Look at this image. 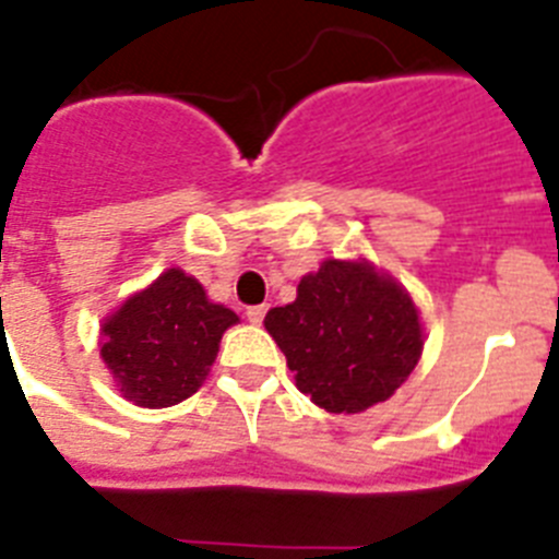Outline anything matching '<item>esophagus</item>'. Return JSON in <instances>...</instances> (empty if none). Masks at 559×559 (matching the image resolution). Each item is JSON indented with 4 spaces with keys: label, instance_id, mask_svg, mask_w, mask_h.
I'll return each instance as SVG.
<instances>
[{
    "label": "esophagus",
    "instance_id": "obj_1",
    "mask_svg": "<svg viewBox=\"0 0 559 559\" xmlns=\"http://www.w3.org/2000/svg\"><path fill=\"white\" fill-rule=\"evenodd\" d=\"M265 311H269L265 305H251V308H248V311H246L248 322H251V325H260L262 319H265Z\"/></svg>",
    "mask_w": 559,
    "mask_h": 559
}]
</instances>
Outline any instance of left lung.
I'll return each instance as SVG.
<instances>
[{
	"label": "left lung",
	"instance_id": "8db88e82",
	"mask_svg": "<svg viewBox=\"0 0 559 559\" xmlns=\"http://www.w3.org/2000/svg\"><path fill=\"white\" fill-rule=\"evenodd\" d=\"M265 331L297 388L328 413H365L388 402L424 350L416 302L367 260H325L305 274L297 299L271 308Z\"/></svg>",
	"mask_w": 559,
	"mask_h": 559
}]
</instances>
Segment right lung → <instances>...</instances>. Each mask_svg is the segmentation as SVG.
Returning <instances> with one entry per match:
<instances>
[{
	"label": "right lung",
	"mask_w": 559,
	"mask_h": 559,
	"mask_svg": "<svg viewBox=\"0 0 559 559\" xmlns=\"http://www.w3.org/2000/svg\"><path fill=\"white\" fill-rule=\"evenodd\" d=\"M240 319L180 269L132 294L102 325V359L127 402L171 407L198 393L223 333Z\"/></svg>",
	"instance_id": "1"
}]
</instances>
